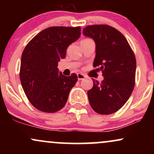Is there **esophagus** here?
I'll use <instances>...</instances> for the list:
<instances>
[{
    "label": "esophagus",
    "instance_id": "34e87169",
    "mask_svg": "<svg viewBox=\"0 0 154 154\" xmlns=\"http://www.w3.org/2000/svg\"><path fill=\"white\" fill-rule=\"evenodd\" d=\"M77 78H78L79 80H82V79H84L85 78V76L81 73H78L77 74Z\"/></svg>",
    "mask_w": 154,
    "mask_h": 154
}]
</instances>
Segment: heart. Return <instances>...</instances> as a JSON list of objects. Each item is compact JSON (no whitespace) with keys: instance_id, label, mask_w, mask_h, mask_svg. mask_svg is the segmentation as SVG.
I'll use <instances>...</instances> for the list:
<instances>
[{"instance_id":"1","label":"heart","mask_w":154,"mask_h":154,"mask_svg":"<svg viewBox=\"0 0 154 154\" xmlns=\"http://www.w3.org/2000/svg\"><path fill=\"white\" fill-rule=\"evenodd\" d=\"M90 40V39H88V38H86V39H83V40H82V41H83V40Z\"/></svg>"}]
</instances>
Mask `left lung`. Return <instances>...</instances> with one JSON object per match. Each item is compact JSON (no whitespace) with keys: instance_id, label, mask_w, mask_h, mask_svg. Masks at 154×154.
I'll return each mask as SVG.
<instances>
[{"instance_id":"left-lung-1","label":"left lung","mask_w":154,"mask_h":154,"mask_svg":"<svg viewBox=\"0 0 154 154\" xmlns=\"http://www.w3.org/2000/svg\"><path fill=\"white\" fill-rule=\"evenodd\" d=\"M83 35L95 41L93 66H99L104 77L101 82L93 79L88 91L91 106L98 114H113L128 101L135 87V54L125 37L111 26H87Z\"/></svg>"}]
</instances>
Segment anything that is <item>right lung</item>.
<instances>
[{"label": "right lung", "instance_id": "1", "mask_svg": "<svg viewBox=\"0 0 154 154\" xmlns=\"http://www.w3.org/2000/svg\"><path fill=\"white\" fill-rule=\"evenodd\" d=\"M80 26H51L35 35L23 51L19 77L28 100L46 113L61 110L68 100L77 76L59 74L58 62L80 36Z\"/></svg>", "mask_w": 154, "mask_h": 154}]
</instances>
